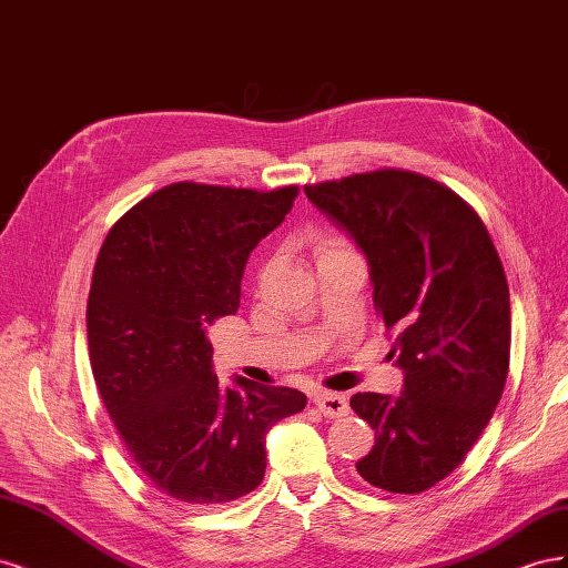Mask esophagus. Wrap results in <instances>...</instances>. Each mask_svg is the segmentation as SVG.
Here are the masks:
<instances>
[{"label": "esophagus", "mask_w": 568, "mask_h": 568, "mask_svg": "<svg viewBox=\"0 0 568 568\" xmlns=\"http://www.w3.org/2000/svg\"><path fill=\"white\" fill-rule=\"evenodd\" d=\"M315 405H317V409L322 412L324 417L336 419V417L348 415V400H346V395H341V393L320 390L315 395Z\"/></svg>", "instance_id": "34e87169"}]
</instances>
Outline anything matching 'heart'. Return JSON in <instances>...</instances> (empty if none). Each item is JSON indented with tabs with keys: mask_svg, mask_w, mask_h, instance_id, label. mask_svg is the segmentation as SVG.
Segmentation results:
<instances>
[{
	"mask_svg": "<svg viewBox=\"0 0 568 568\" xmlns=\"http://www.w3.org/2000/svg\"><path fill=\"white\" fill-rule=\"evenodd\" d=\"M346 248H351V246H348V242H343L341 236H324V239H320V242H317L315 253H317V257H320V255L336 253V251H346Z\"/></svg>",
	"mask_w": 568,
	"mask_h": 568,
	"instance_id": "1",
	"label": "heart"
}]
</instances>
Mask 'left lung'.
Instances as JSON below:
<instances>
[{"label":"left lung","instance_id":"8db88e82","mask_svg":"<svg viewBox=\"0 0 568 568\" xmlns=\"http://www.w3.org/2000/svg\"><path fill=\"white\" fill-rule=\"evenodd\" d=\"M305 194L365 253L374 307L405 372L398 398L355 393L374 432L357 474L422 493L453 474L484 434L509 369V286L484 220L453 189L384 168Z\"/></svg>","mask_w":568,"mask_h":568}]
</instances>
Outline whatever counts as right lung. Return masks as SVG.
Wrapping results in <instances>:
<instances>
[{
    "label": "right lung",
    "instance_id": "obj_1",
    "mask_svg": "<svg viewBox=\"0 0 568 568\" xmlns=\"http://www.w3.org/2000/svg\"><path fill=\"white\" fill-rule=\"evenodd\" d=\"M272 192L178 182L130 209L101 244L88 301L92 374L125 450L192 507L261 486L265 434L305 395L239 376L217 384L205 332L239 311L251 251L294 205Z\"/></svg>",
    "mask_w": 568,
    "mask_h": 568
}]
</instances>
